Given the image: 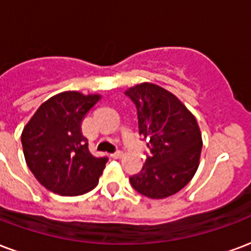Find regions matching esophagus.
I'll return each instance as SVG.
<instances>
[{
    "instance_id": "34e87169",
    "label": "esophagus",
    "mask_w": 251,
    "mask_h": 251,
    "mask_svg": "<svg viewBox=\"0 0 251 251\" xmlns=\"http://www.w3.org/2000/svg\"><path fill=\"white\" fill-rule=\"evenodd\" d=\"M111 157H113V158H116V159L122 158V157H124V151H121V150H118V151H116V153L111 154Z\"/></svg>"
}]
</instances>
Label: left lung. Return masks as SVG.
Segmentation results:
<instances>
[{"label":"left lung","mask_w":251,"mask_h":251,"mask_svg":"<svg viewBox=\"0 0 251 251\" xmlns=\"http://www.w3.org/2000/svg\"><path fill=\"white\" fill-rule=\"evenodd\" d=\"M135 103L140 134L149 138L150 157L130 177L144 196L162 200L178 193L194 177L202 150L196 117L173 93L155 83L142 82L125 92Z\"/></svg>","instance_id":"obj_1"}]
</instances>
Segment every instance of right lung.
I'll return each instance as SVG.
<instances>
[{"label": "right lung", "instance_id": "1", "mask_svg": "<svg viewBox=\"0 0 251 251\" xmlns=\"http://www.w3.org/2000/svg\"><path fill=\"white\" fill-rule=\"evenodd\" d=\"M101 94L62 92L41 105L21 134L27 168L37 181L59 196H81L98 185L107 162L94 157L81 124Z\"/></svg>", "mask_w": 251, "mask_h": 251}]
</instances>
